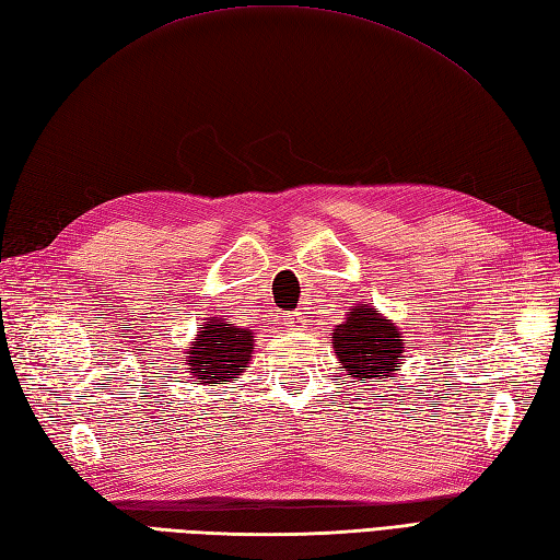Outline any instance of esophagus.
<instances>
[{
  "instance_id": "esophagus-1",
  "label": "esophagus",
  "mask_w": 560,
  "mask_h": 560,
  "mask_svg": "<svg viewBox=\"0 0 560 560\" xmlns=\"http://www.w3.org/2000/svg\"><path fill=\"white\" fill-rule=\"evenodd\" d=\"M291 317H295V319H301V317H298V312H295V315H291Z\"/></svg>"
}]
</instances>
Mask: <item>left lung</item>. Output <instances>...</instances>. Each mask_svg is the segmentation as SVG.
Instances as JSON below:
<instances>
[{
  "instance_id": "obj_1",
  "label": "left lung",
  "mask_w": 560,
  "mask_h": 560,
  "mask_svg": "<svg viewBox=\"0 0 560 560\" xmlns=\"http://www.w3.org/2000/svg\"><path fill=\"white\" fill-rule=\"evenodd\" d=\"M331 341L346 372L362 382L372 376L386 380L400 365L406 348L400 331L370 305L350 312L339 329H334Z\"/></svg>"
}]
</instances>
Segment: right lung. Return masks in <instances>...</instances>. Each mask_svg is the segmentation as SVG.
I'll use <instances>...</instances> for the list:
<instances>
[{"instance_id":"right-lung-1","label":"right lung","mask_w":560,"mask_h":560,"mask_svg":"<svg viewBox=\"0 0 560 560\" xmlns=\"http://www.w3.org/2000/svg\"><path fill=\"white\" fill-rule=\"evenodd\" d=\"M253 334L224 319H212L200 327L198 339L188 350V365L202 384L236 382L241 370L253 358Z\"/></svg>"}]
</instances>
